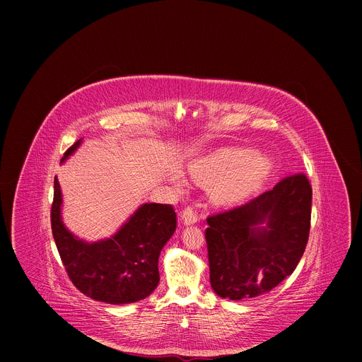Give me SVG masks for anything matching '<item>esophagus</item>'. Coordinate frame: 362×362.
Masks as SVG:
<instances>
[{"instance_id":"34e87169","label":"esophagus","mask_w":362,"mask_h":362,"mask_svg":"<svg viewBox=\"0 0 362 362\" xmlns=\"http://www.w3.org/2000/svg\"><path fill=\"white\" fill-rule=\"evenodd\" d=\"M180 221L183 224H187V226L189 224H195L198 221V214H197V211L194 210V208L187 206L180 213Z\"/></svg>"}]
</instances>
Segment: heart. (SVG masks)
Returning <instances> with one entry per match:
<instances>
[{
    "mask_svg": "<svg viewBox=\"0 0 362 362\" xmlns=\"http://www.w3.org/2000/svg\"><path fill=\"white\" fill-rule=\"evenodd\" d=\"M273 167L267 156L254 154L250 149L223 148L191 163L189 171L199 182L218 177L213 187L214 199L233 202L250 195L269 177ZM175 180H179V176Z\"/></svg>",
    "mask_w": 362,
    "mask_h": 362,
    "instance_id": "heart-1",
    "label": "heart"
}]
</instances>
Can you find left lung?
Returning a JSON list of instances; mask_svg holds the SVG:
<instances>
[{"label":"left lung","instance_id":"8db88e82","mask_svg":"<svg viewBox=\"0 0 362 362\" xmlns=\"http://www.w3.org/2000/svg\"><path fill=\"white\" fill-rule=\"evenodd\" d=\"M313 189L303 173L229 211L208 216L210 281L226 299L269 293L293 273L311 227Z\"/></svg>","mask_w":362,"mask_h":362}]
</instances>
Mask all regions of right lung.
Segmentation results:
<instances>
[{"label": "right lung", "mask_w": 362, "mask_h": 362, "mask_svg": "<svg viewBox=\"0 0 362 362\" xmlns=\"http://www.w3.org/2000/svg\"><path fill=\"white\" fill-rule=\"evenodd\" d=\"M74 142L62 161L79 148ZM62 191L54 177L51 229L71 283L83 295L105 303H132L149 296L160 281L158 257L176 230L170 204H144L122 229L100 242L88 243L71 235L62 221Z\"/></svg>", "instance_id": "1"}]
</instances>
